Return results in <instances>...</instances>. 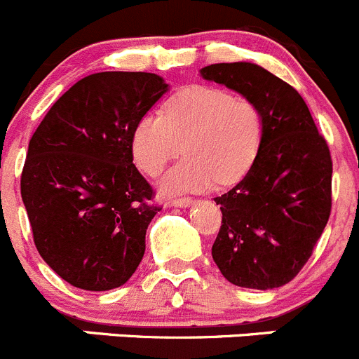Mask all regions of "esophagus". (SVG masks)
I'll use <instances>...</instances> for the list:
<instances>
[{
  "label": "esophagus",
  "mask_w": 359,
  "mask_h": 359,
  "mask_svg": "<svg viewBox=\"0 0 359 359\" xmlns=\"http://www.w3.org/2000/svg\"><path fill=\"white\" fill-rule=\"evenodd\" d=\"M172 203L173 207H189L193 205V198H175Z\"/></svg>",
  "instance_id": "1"
}]
</instances>
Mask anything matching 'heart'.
Returning <instances> with one entry per match:
<instances>
[{
  "mask_svg": "<svg viewBox=\"0 0 359 359\" xmlns=\"http://www.w3.org/2000/svg\"><path fill=\"white\" fill-rule=\"evenodd\" d=\"M264 136V116L255 102L216 86H189L149 111L130 136L133 159L147 175H157L184 149L186 157L161 179L166 195L205 191L239 180L255 159Z\"/></svg>",
  "mask_w": 359,
  "mask_h": 359,
  "instance_id": "heart-1",
  "label": "heart"
}]
</instances>
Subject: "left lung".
Segmentation results:
<instances>
[{
  "instance_id": "left-lung-1",
  "label": "left lung",
  "mask_w": 359,
  "mask_h": 359,
  "mask_svg": "<svg viewBox=\"0 0 359 359\" xmlns=\"http://www.w3.org/2000/svg\"><path fill=\"white\" fill-rule=\"evenodd\" d=\"M200 76L255 102L264 116L250 170L214 198L223 221L212 259L233 285L278 289L303 269L330 219V149L303 97L264 67L214 63Z\"/></svg>"
}]
</instances>
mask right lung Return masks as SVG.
Returning a JSON list of instances; mask_svg holds the SVG:
<instances>
[{
    "label": "right lung",
    "mask_w": 359,
    "mask_h": 359,
    "mask_svg": "<svg viewBox=\"0 0 359 359\" xmlns=\"http://www.w3.org/2000/svg\"><path fill=\"white\" fill-rule=\"evenodd\" d=\"M168 92L150 72H97L70 86L29 140L21 196L43 262L83 290L123 285L159 207L130 136Z\"/></svg>",
    "instance_id": "1"
}]
</instances>
